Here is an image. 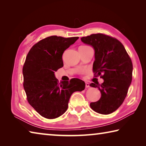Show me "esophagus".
Wrapping results in <instances>:
<instances>
[{
	"label": "esophagus",
	"mask_w": 146,
	"mask_h": 146,
	"mask_svg": "<svg viewBox=\"0 0 146 146\" xmlns=\"http://www.w3.org/2000/svg\"><path fill=\"white\" fill-rule=\"evenodd\" d=\"M90 84H89L88 82H86V88H90Z\"/></svg>",
	"instance_id": "esophagus-1"
}]
</instances>
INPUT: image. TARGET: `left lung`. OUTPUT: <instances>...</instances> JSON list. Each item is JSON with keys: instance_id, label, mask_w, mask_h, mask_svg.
Segmentation results:
<instances>
[{"instance_id": "left-lung-1", "label": "left lung", "mask_w": 146, "mask_h": 146, "mask_svg": "<svg viewBox=\"0 0 146 146\" xmlns=\"http://www.w3.org/2000/svg\"><path fill=\"white\" fill-rule=\"evenodd\" d=\"M83 43L93 47L95 61L93 70L104 82L90 84L98 88L101 97L90 107L97 113L108 115L122 105L132 80L133 64L123 44L111 36L102 33L81 38Z\"/></svg>"}]
</instances>
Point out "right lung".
I'll return each instance as SVG.
<instances>
[{"instance_id":"right-lung-1","label":"right lung","mask_w":146,"mask_h":146,"mask_svg":"<svg viewBox=\"0 0 146 146\" xmlns=\"http://www.w3.org/2000/svg\"><path fill=\"white\" fill-rule=\"evenodd\" d=\"M78 36H51L32 47L23 69L24 88L29 104L42 117L53 119L66 111L70 97L85 89L78 78L58 83L55 71L63 67L64 51L78 40Z\"/></svg>"}]
</instances>
